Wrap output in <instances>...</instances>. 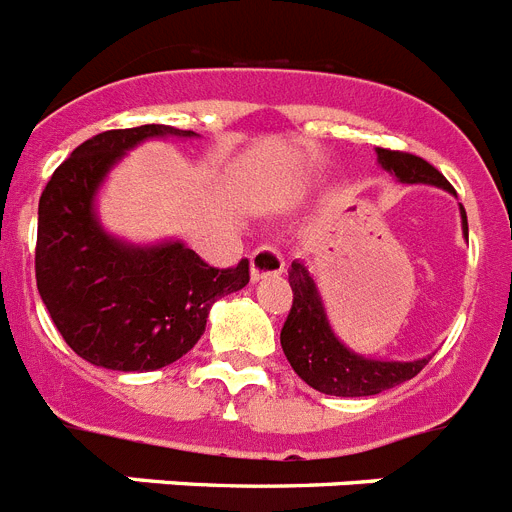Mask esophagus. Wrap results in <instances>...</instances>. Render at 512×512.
Segmentation results:
<instances>
[{"label": "esophagus", "mask_w": 512, "mask_h": 512, "mask_svg": "<svg viewBox=\"0 0 512 512\" xmlns=\"http://www.w3.org/2000/svg\"><path fill=\"white\" fill-rule=\"evenodd\" d=\"M285 272V259L277 246H259L251 253V279L277 277Z\"/></svg>", "instance_id": "1"}]
</instances>
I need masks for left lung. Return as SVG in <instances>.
<instances>
[{
	"instance_id": "left-lung-1",
	"label": "left lung",
	"mask_w": 512,
	"mask_h": 512,
	"mask_svg": "<svg viewBox=\"0 0 512 512\" xmlns=\"http://www.w3.org/2000/svg\"><path fill=\"white\" fill-rule=\"evenodd\" d=\"M378 163L404 183H432V186H443L445 191H453L451 183L445 181L435 165L412 152L378 147ZM461 217H464V233L469 235L464 207H461ZM287 274H290L292 287V308L282 326L279 342L292 370L316 391L329 393V396H375L414 378L430 362V357L414 362H383L349 352L326 321L321 298L308 269L295 261Z\"/></svg>"
}]
</instances>
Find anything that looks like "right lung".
Listing matches in <instances>:
<instances>
[{"label": "right lung", "instance_id": "add662e5", "mask_svg": "<svg viewBox=\"0 0 512 512\" xmlns=\"http://www.w3.org/2000/svg\"><path fill=\"white\" fill-rule=\"evenodd\" d=\"M194 137L165 124L100 131L54 170L38 202L36 282L48 316L82 360L147 373L181 360L204 334L217 298L248 285V259L217 269L186 248L124 246L100 230L93 196L129 147Z\"/></svg>", "mask_w": 512, "mask_h": 512}]
</instances>
